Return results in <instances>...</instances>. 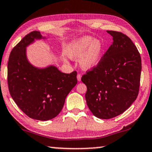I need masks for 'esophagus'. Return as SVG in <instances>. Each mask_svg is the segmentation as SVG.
<instances>
[{
    "mask_svg": "<svg viewBox=\"0 0 152 152\" xmlns=\"http://www.w3.org/2000/svg\"><path fill=\"white\" fill-rule=\"evenodd\" d=\"M77 80L78 81H81V75L80 74H77Z\"/></svg>",
    "mask_w": 152,
    "mask_h": 152,
    "instance_id": "34e87169",
    "label": "esophagus"
}]
</instances>
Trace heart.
Here are the masks:
<instances>
[{"mask_svg":"<svg viewBox=\"0 0 152 152\" xmlns=\"http://www.w3.org/2000/svg\"><path fill=\"white\" fill-rule=\"evenodd\" d=\"M103 50V45L99 39L86 36L72 41L68 47L66 54L72 60L81 57V69L91 70L99 63Z\"/></svg>","mask_w":152,"mask_h":152,"instance_id":"heart-1","label":"heart"}]
</instances>
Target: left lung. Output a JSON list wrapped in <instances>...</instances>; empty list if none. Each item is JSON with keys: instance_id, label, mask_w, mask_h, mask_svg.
I'll use <instances>...</instances> for the list:
<instances>
[{"instance_id": "1", "label": "left lung", "mask_w": 152, "mask_h": 152, "mask_svg": "<svg viewBox=\"0 0 152 152\" xmlns=\"http://www.w3.org/2000/svg\"><path fill=\"white\" fill-rule=\"evenodd\" d=\"M113 42L98 65L86 72L81 81L87 86V105L96 117L109 119L124 113L137 98L141 58L126 35L107 31Z\"/></svg>"}]
</instances>
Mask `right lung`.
<instances>
[{"mask_svg": "<svg viewBox=\"0 0 152 152\" xmlns=\"http://www.w3.org/2000/svg\"><path fill=\"white\" fill-rule=\"evenodd\" d=\"M41 39L46 38L34 31L12 49L7 64V82L11 96L24 113L34 119L48 121L60 113L77 80L76 71L64 73L52 65L40 69L28 61L27 47L35 39Z\"/></svg>", "mask_w": 152, "mask_h": 152, "instance_id": "add662e5", "label": "right lung"}]
</instances>
